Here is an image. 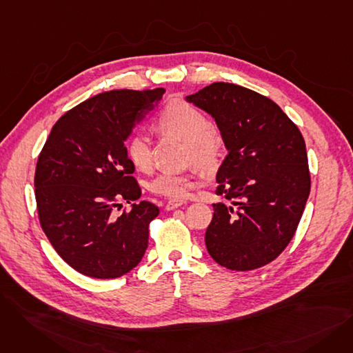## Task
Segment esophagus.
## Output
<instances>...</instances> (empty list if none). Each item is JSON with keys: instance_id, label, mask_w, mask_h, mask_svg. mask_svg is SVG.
<instances>
[{"instance_id": "1", "label": "esophagus", "mask_w": 353, "mask_h": 353, "mask_svg": "<svg viewBox=\"0 0 353 353\" xmlns=\"http://www.w3.org/2000/svg\"><path fill=\"white\" fill-rule=\"evenodd\" d=\"M186 205V201H180V200H170V201H167V205H165V210H174V209H177V208H180V206H184Z\"/></svg>"}]
</instances>
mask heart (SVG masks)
Here are the masks:
<instances>
[{
	"instance_id": "obj_1",
	"label": "heart",
	"mask_w": 353,
	"mask_h": 353,
	"mask_svg": "<svg viewBox=\"0 0 353 353\" xmlns=\"http://www.w3.org/2000/svg\"><path fill=\"white\" fill-rule=\"evenodd\" d=\"M159 132L172 134L188 145L186 157L206 172L217 169L225 154V136L199 107L186 101H172L157 117ZM125 154L137 170L152 165L150 140L136 133L125 141ZM194 179L186 173L163 172L150 183V190L172 200L186 199L194 189Z\"/></svg>"
}]
</instances>
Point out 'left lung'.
<instances>
[{
  "label": "left lung",
  "instance_id": "obj_1",
  "mask_svg": "<svg viewBox=\"0 0 353 353\" xmlns=\"http://www.w3.org/2000/svg\"><path fill=\"white\" fill-rule=\"evenodd\" d=\"M186 100L212 114L229 150L216 194L233 206L213 205L208 252L230 270L262 268L286 249L309 197L303 136L274 101L242 85L213 83Z\"/></svg>",
  "mask_w": 353,
  "mask_h": 353
}]
</instances>
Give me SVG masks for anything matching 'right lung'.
Listing matches in <instances>:
<instances>
[{
  "label": "right lung",
  "instance_id": "add662e5",
  "mask_svg": "<svg viewBox=\"0 0 353 353\" xmlns=\"http://www.w3.org/2000/svg\"><path fill=\"white\" fill-rule=\"evenodd\" d=\"M164 91L101 92L51 128L35 167L37 212L55 252L81 274L116 279L144 256L159 208L143 200L121 214L114 209L141 196L124 141Z\"/></svg>",
  "mask_w": 353,
  "mask_h": 353
}]
</instances>
